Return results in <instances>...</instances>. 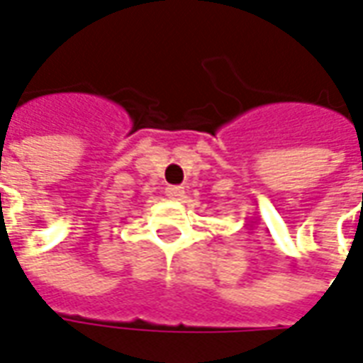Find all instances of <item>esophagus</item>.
I'll use <instances>...</instances> for the list:
<instances>
[{
  "instance_id": "obj_1",
  "label": "esophagus",
  "mask_w": 363,
  "mask_h": 363,
  "mask_svg": "<svg viewBox=\"0 0 363 363\" xmlns=\"http://www.w3.org/2000/svg\"><path fill=\"white\" fill-rule=\"evenodd\" d=\"M166 195H168L169 199L177 201V199H182V197H184V187H182V186H168V187H166Z\"/></svg>"
}]
</instances>
